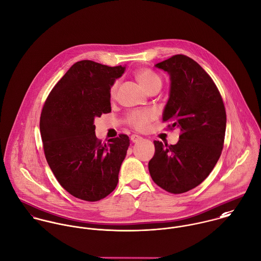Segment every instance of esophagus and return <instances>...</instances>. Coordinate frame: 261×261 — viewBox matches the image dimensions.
Masks as SVG:
<instances>
[{"label": "esophagus", "instance_id": "obj_1", "mask_svg": "<svg viewBox=\"0 0 261 261\" xmlns=\"http://www.w3.org/2000/svg\"><path fill=\"white\" fill-rule=\"evenodd\" d=\"M131 141L133 142V143H136V142H138V141H140L141 139H142V137L141 136H139V135H136V134H133V135H131Z\"/></svg>", "mask_w": 261, "mask_h": 261}]
</instances>
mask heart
Returning a JSON list of instances; mask_svg holds the SVG:
<instances>
[{
  "instance_id": "heart-1",
  "label": "heart",
  "mask_w": 261,
  "mask_h": 261,
  "mask_svg": "<svg viewBox=\"0 0 261 261\" xmlns=\"http://www.w3.org/2000/svg\"><path fill=\"white\" fill-rule=\"evenodd\" d=\"M136 80L147 92L155 87H161V80L155 72L150 69H140L136 72ZM118 83H115L110 90V95L114 97L116 95ZM155 113L152 110H136L132 111L128 115V122L137 129H145L149 122L153 120Z\"/></svg>"
}]
</instances>
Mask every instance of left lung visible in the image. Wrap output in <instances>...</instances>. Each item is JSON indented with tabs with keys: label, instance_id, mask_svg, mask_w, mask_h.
I'll use <instances>...</instances> for the list:
<instances>
[{
	"label": "left lung",
	"instance_id": "obj_1",
	"mask_svg": "<svg viewBox=\"0 0 261 261\" xmlns=\"http://www.w3.org/2000/svg\"><path fill=\"white\" fill-rule=\"evenodd\" d=\"M170 79L162 120L180 129L174 145L154 141L148 163L153 181L171 194H182L203 182L222 153L226 111L215 83L189 56L177 54L155 64Z\"/></svg>",
	"mask_w": 261,
	"mask_h": 261
}]
</instances>
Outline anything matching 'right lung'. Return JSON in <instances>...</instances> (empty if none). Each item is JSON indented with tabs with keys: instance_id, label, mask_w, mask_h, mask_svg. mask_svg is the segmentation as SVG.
Masks as SVG:
<instances>
[{
	"instance_id": "1",
	"label": "right lung",
	"mask_w": 261,
	"mask_h": 261,
	"mask_svg": "<svg viewBox=\"0 0 261 261\" xmlns=\"http://www.w3.org/2000/svg\"><path fill=\"white\" fill-rule=\"evenodd\" d=\"M125 68L77 61L54 86L43 106L40 133L47 163L60 186L77 199L97 202L117 187L129 137L120 134L102 143L94 123L111 112L110 90Z\"/></svg>"
}]
</instances>
